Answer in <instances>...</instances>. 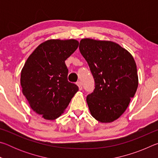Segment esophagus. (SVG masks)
Wrapping results in <instances>:
<instances>
[{
	"instance_id": "1",
	"label": "esophagus",
	"mask_w": 158,
	"mask_h": 158,
	"mask_svg": "<svg viewBox=\"0 0 158 158\" xmlns=\"http://www.w3.org/2000/svg\"><path fill=\"white\" fill-rule=\"evenodd\" d=\"M77 85H78L79 89L81 90L82 89V84H81V81H77Z\"/></svg>"
}]
</instances>
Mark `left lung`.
Returning <instances> with one entry per match:
<instances>
[{
    "instance_id": "obj_1",
    "label": "left lung",
    "mask_w": 158,
    "mask_h": 158,
    "mask_svg": "<svg viewBox=\"0 0 158 158\" xmlns=\"http://www.w3.org/2000/svg\"><path fill=\"white\" fill-rule=\"evenodd\" d=\"M79 51L95 80L86 102L92 116L111 123L126 110L138 87L137 65L130 52L111 41L82 39Z\"/></svg>"
}]
</instances>
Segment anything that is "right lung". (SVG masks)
<instances>
[{"label": "right lung", "mask_w": 158, "mask_h": 158, "mask_svg": "<svg viewBox=\"0 0 158 158\" xmlns=\"http://www.w3.org/2000/svg\"><path fill=\"white\" fill-rule=\"evenodd\" d=\"M74 39L49 40L29 56L21 73L22 93L31 109L44 119L54 120L62 114L78 91L68 81L65 60L78 48Z\"/></svg>", "instance_id": "1"}]
</instances>
